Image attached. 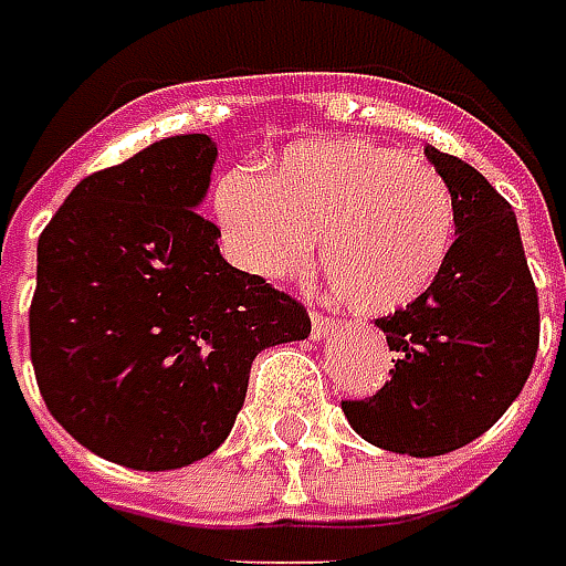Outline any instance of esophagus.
<instances>
[{
  "label": "esophagus",
  "mask_w": 566,
  "mask_h": 566,
  "mask_svg": "<svg viewBox=\"0 0 566 566\" xmlns=\"http://www.w3.org/2000/svg\"><path fill=\"white\" fill-rule=\"evenodd\" d=\"M331 331H334V318L325 315V312H312V337H315V340H322V337L331 334Z\"/></svg>",
  "instance_id": "34e87169"
}]
</instances>
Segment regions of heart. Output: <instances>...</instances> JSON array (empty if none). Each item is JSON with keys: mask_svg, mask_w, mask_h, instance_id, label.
Here are the masks:
<instances>
[{"mask_svg": "<svg viewBox=\"0 0 566 566\" xmlns=\"http://www.w3.org/2000/svg\"><path fill=\"white\" fill-rule=\"evenodd\" d=\"M226 254L264 280L318 264L359 315H391L430 293L455 244L459 210L437 168L373 139L296 146L261 175L232 168L212 185Z\"/></svg>", "mask_w": 566, "mask_h": 566, "instance_id": "obj_1", "label": "heart"}]
</instances>
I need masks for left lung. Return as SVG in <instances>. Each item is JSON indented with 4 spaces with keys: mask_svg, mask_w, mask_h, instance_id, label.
I'll list each match as a JSON object with an SVG mask.
<instances>
[{
    "mask_svg": "<svg viewBox=\"0 0 566 566\" xmlns=\"http://www.w3.org/2000/svg\"><path fill=\"white\" fill-rule=\"evenodd\" d=\"M459 210L452 258L430 293L376 318L398 359L373 398L344 401L379 449L430 459L488 433L538 354V293L510 203L462 158L427 146Z\"/></svg>",
    "mask_w": 566,
    "mask_h": 566,
    "instance_id": "obj_1",
    "label": "left lung"
}]
</instances>
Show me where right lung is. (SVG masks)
Segmentation results:
<instances>
[{
  "label": "right lung",
  "mask_w": 566,
  "mask_h": 566,
  "mask_svg": "<svg viewBox=\"0 0 566 566\" xmlns=\"http://www.w3.org/2000/svg\"><path fill=\"white\" fill-rule=\"evenodd\" d=\"M216 143L165 136L82 178L38 241L31 363L46 410L95 455L168 471L229 437L264 347L312 334L305 305L219 254Z\"/></svg>",
  "instance_id": "obj_1"
}]
</instances>
